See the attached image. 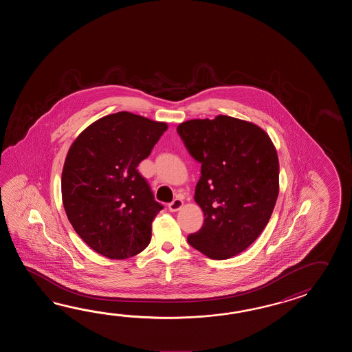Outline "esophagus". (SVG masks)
Masks as SVG:
<instances>
[{"instance_id":"34e87169","label":"esophagus","mask_w":352,"mask_h":352,"mask_svg":"<svg viewBox=\"0 0 352 352\" xmlns=\"http://www.w3.org/2000/svg\"><path fill=\"white\" fill-rule=\"evenodd\" d=\"M184 205V201L181 199H175L173 202L168 204V210L170 211H179Z\"/></svg>"}]
</instances>
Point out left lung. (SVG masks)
Wrapping results in <instances>:
<instances>
[{
    "label": "left lung",
    "instance_id": "obj_1",
    "mask_svg": "<svg viewBox=\"0 0 352 352\" xmlns=\"http://www.w3.org/2000/svg\"><path fill=\"white\" fill-rule=\"evenodd\" d=\"M190 156L201 165L195 200L204 225L191 247L211 259L245 250L270 221L279 191L277 151L262 128L228 116L177 127Z\"/></svg>",
    "mask_w": 352,
    "mask_h": 352
}]
</instances>
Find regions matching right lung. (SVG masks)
Returning a JSON list of instances; mask_svg holds the SVG:
<instances>
[{"mask_svg": "<svg viewBox=\"0 0 352 352\" xmlns=\"http://www.w3.org/2000/svg\"><path fill=\"white\" fill-rule=\"evenodd\" d=\"M166 129L162 122L116 113L90 124L67 152L64 209L76 234L99 254L127 259L150 244L152 221L164 205L137 167Z\"/></svg>", "mask_w": 352, "mask_h": 352, "instance_id": "add662e5", "label": "right lung"}]
</instances>
